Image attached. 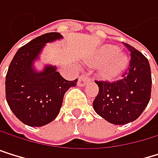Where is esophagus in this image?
I'll return each mask as SVG.
<instances>
[{
  "label": "esophagus",
  "mask_w": 158,
  "mask_h": 158,
  "mask_svg": "<svg viewBox=\"0 0 158 158\" xmlns=\"http://www.w3.org/2000/svg\"><path fill=\"white\" fill-rule=\"evenodd\" d=\"M90 81V77H88L87 74H83L80 77L78 78V81H77V85L78 86H84L88 81Z\"/></svg>",
  "instance_id": "34e87169"
}]
</instances>
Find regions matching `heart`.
Masks as SVG:
<instances>
[{"label":"heart","instance_id":"b5f03b06","mask_svg":"<svg viewBox=\"0 0 158 158\" xmlns=\"http://www.w3.org/2000/svg\"><path fill=\"white\" fill-rule=\"evenodd\" d=\"M102 67L103 74L106 77H113L118 76L128 63V58L123 53L118 51V48L114 45H104L98 49L97 55L93 60L96 65L104 63Z\"/></svg>","mask_w":158,"mask_h":158}]
</instances>
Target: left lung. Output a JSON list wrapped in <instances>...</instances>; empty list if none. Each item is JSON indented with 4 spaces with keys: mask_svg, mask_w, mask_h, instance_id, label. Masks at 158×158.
<instances>
[{
    "mask_svg": "<svg viewBox=\"0 0 158 158\" xmlns=\"http://www.w3.org/2000/svg\"><path fill=\"white\" fill-rule=\"evenodd\" d=\"M129 67L116 81H95L98 86L93 107L108 122L121 125L135 120L147 107L152 92V75L147 58L132 45Z\"/></svg>",
    "mask_w": 158,
    "mask_h": 158,
    "instance_id": "obj_1",
    "label": "left lung"
}]
</instances>
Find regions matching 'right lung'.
Returning <instances> with one entry per match:
<instances>
[{"label":"right lung","instance_id":"add662e5","mask_svg":"<svg viewBox=\"0 0 158 158\" xmlns=\"http://www.w3.org/2000/svg\"><path fill=\"white\" fill-rule=\"evenodd\" d=\"M61 38L58 32L41 35L22 46L10 62L5 77V97L15 116L28 126H44L55 119L65 92L77 82V78H63L54 66H45L40 73L32 66L46 42Z\"/></svg>","mask_w":158,"mask_h":158}]
</instances>
